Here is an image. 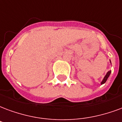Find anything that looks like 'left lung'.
Listing matches in <instances>:
<instances>
[{
	"label": "left lung",
	"instance_id": "obj_1",
	"mask_svg": "<svg viewBox=\"0 0 122 122\" xmlns=\"http://www.w3.org/2000/svg\"><path fill=\"white\" fill-rule=\"evenodd\" d=\"M110 62H111V60H110ZM111 70H109V71L107 72L106 75L105 76V77H103V80L102 81V82H101V85L104 84L105 82L107 81V79H108V77H109V76H110V74H111Z\"/></svg>",
	"mask_w": 122,
	"mask_h": 122
}]
</instances>
